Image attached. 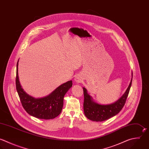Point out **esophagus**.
I'll use <instances>...</instances> for the list:
<instances>
[{"mask_svg": "<svg viewBox=\"0 0 149 149\" xmlns=\"http://www.w3.org/2000/svg\"><path fill=\"white\" fill-rule=\"evenodd\" d=\"M74 80H75V81H76V83H80L82 80H81V77L80 76H77L75 77Z\"/></svg>", "mask_w": 149, "mask_h": 149, "instance_id": "1", "label": "esophagus"}]
</instances>
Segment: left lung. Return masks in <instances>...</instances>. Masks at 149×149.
Masks as SVG:
<instances>
[{
  "mask_svg": "<svg viewBox=\"0 0 149 149\" xmlns=\"http://www.w3.org/2000/svg\"><path fill=\"white\" fill-rule=\"evenodd\" d=\"M130 84L123 95L115 102L108 105H101L93 101L91 97L83 87L84 103L83 109L85 116L90 120L95 122H102L111 118L118 114L123 107L132 85L133 73Z\"/></svg>",
  "mask_w": 149,
  "mask_h": 149,
  "instance_id": "1",
  "label": "left lung"
}]
</instances>
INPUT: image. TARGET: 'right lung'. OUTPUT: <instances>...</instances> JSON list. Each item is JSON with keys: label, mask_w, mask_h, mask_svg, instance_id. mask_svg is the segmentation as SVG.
Here are the masks:
<instances>
[{"label": "right lung", "mask_w": 149, "mask_h": 149, "mask_svg": "<svg viewBox=\"0 0 149 149\" xmlns=\"http://www.w3.org/2000/svg\"><path fill=\"white\" fill-rule=\"evenodd\" d=\"M17 63L16 86L21 103L26 111L30 115L39 119H51L58 116L63 105L65 94L72 86V81H68L59 86L48 96L35 98L27 94L20 84Z\"/></svg>", "instance_id": "obj_1"}]
</instances>
